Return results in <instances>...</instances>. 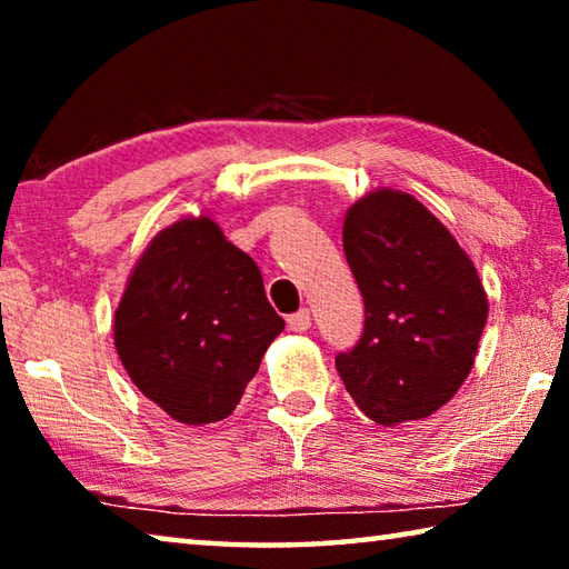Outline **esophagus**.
Here are the masks:
<instances>
[{
    "label": "esophagus",
    "mask_w": 569,
    "mask_h": 569,
    "mask_svg": "<svg viewBox=\"0 0 569 569\" xmlns=\"http://www.w3.org/2000/svg\"><path fill=\"white\" fill-rule=\"evenodd\" d=\"M288 329L296 333H303L311 329V313H308V308H301V311L288 316Z\"/></svg>",
    "instance_id": "34e87169"
}]
</instances>
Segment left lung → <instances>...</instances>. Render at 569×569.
<instances>
[{"mask_svg": "<svg viewBox=\"0 0 569 569\" xmlns=\"http://www.w3.org/2000/svg\"><path fill=\"white\" fill-rule=\"evenodd\" d=\"M343 253L363 296V333L336 356L346 391L383 427L423 419L475 366L487 296L475 263L417 198L377 190L343 223Z\"/></svg>", "mask_w": 569, "mask_h": 569, "instance_id": "1", "label": "left lung"}]
</instances>
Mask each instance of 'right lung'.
<instances>
[{
  "label": "right lung",
  "mask_w": 569,
  "mask_h": 569,
  "mask_svg": "<svg viewBox=\"0 0 569 569\" xmlns=\"http://www.w3.org/2000/svg\"><path fill=\"white\" fill-rule=\"evenodd\" d=\"M253 258L210 218L152 238L114 311V346L130 379L182 423H213L238 407L283 331Z\"/></svg>",
  "instance_id": "1"
}]
</instances>
